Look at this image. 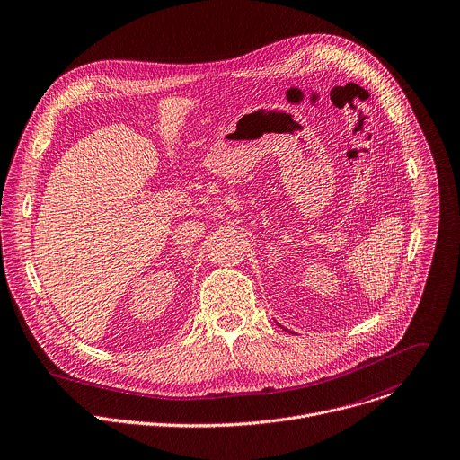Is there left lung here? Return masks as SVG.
<instances>
[{"instance_id": "1", "label": "left lung", "mask_w": 460, "mask_h": 460, "mask_svg": "<svg viewBox=\"0 0 460 460\" xmlns=\"http://www.w3.org/2000/svg\"><path fill=\"white\" fill-rule=\"evenodd\" d=\"M278 325H279V323H278ZM279 327H281V325H279ZM281 329H285V327H281ZM285 331H287V329H285ZM288 332H290V331H288Z\"/></svg>"}]
</instances>
